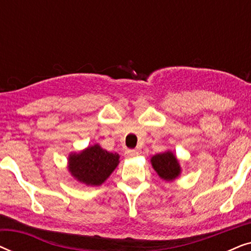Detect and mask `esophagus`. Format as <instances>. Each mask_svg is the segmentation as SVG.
Returning a JSON list of instances; mask_svg holds the SVG:
<instances>
[{"label":"esophagus","instance_id":"esophagus-1","mask_svg":"<svg viewBox=\"0 0 251 251\" xmlns=\"http://www.w3.org/2000/svg\"><path fill=\"white\" fill-rule=\"evenodd\" d=\"M138 155V152L135 150H126V157H135Z\"/></svg>","mask_w":251,"mask_h":251}]
</instances>
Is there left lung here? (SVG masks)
<instances>
[{"instance_id":"8db88e82","label":"left lung","mask_w":251,"mask_h":251,"mask_svg":"<svg viewBox=\"0 0 251 251\" xmlns=\"http://www.w3.org/2000/svg\"><path fill=\"white\" fill-rule=\"evenodd\" d=\"M151 163H152L153 169L159 175V177L167 181L175 180L180 175L181 168L179 162H178L175 154L170 151L152 156Z\"/></svg>"}]
</instances>
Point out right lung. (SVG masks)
<instances>
[{"label":"right lung","mask_w":251,"mask_h":251,"mask_svg":"<svg viewBox=\"0 0 251 251\" xmlns=\"http://www.w3.org/2000/svg\"><path fill=\"white\" fill-rule=\"evenodd\" d=\"M120 155L102 150L98 144L68 156V171L75 179L88 186H99L115 170Z\"/></svg>","instance_id":"obj_1"}]
</instances>
